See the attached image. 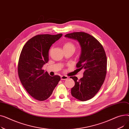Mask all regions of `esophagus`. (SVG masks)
Here are the masks:
<instances>
[{"label": "esophagus", "instance_id": "esophagus-1", "mask_svg": "<svg viewBox=\"0 0 129 129\" xmlns=\"http://www.w3.org/2000/svg\"><path fill=\"white\" fill-rule=\"evenodd\" d=\"M69 77L67 76H65V75H62L60 76V79L61 80H66L67 79H68Z\"/></svg>", "mask_w": 129, "mask_h": 129}]
</instances>
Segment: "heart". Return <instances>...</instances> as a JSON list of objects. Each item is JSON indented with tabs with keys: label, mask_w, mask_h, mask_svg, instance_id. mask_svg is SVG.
<instances>
[{
	"label": "heart",
	"mask_w": 129,
	"mask_h": 129,
	"mask_svg": "<svg viewBox=\"0 0 129 129\" xmlns=\"http://www.w3.org/2000/svg\"><path fill=\"white\" fill-rule=\"evenodd\" d=\"M64 49L72 50L74 52L76 49V47H75V45H74L73 43L69 42H66L64 44Z\"/></svg>",
	"instance_id": "b5f03b06"
}]
</instances>
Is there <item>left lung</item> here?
<instances>
[{
    "instance_id": "8db88e82",
    "label": "left lung",
    "mask_w": 129,
    "mask_h": 129,
    "mask_svg": "<svg viewBox=\"0 0 129 129\" xmlns=\"http://www.w3.org/2000/svg\"><path fill=\"white\" fill-rule=\"evenodd\" d=\"M65 37L79 42L82 52L76 67L79 71L85 70L83 77L79 80L76 76L70 77L75 82L72 95L82 101L90 99L100 90L106 78L107 59L105 50L96 38L85 32H73Z\"/></svg>"
}]
</instances>
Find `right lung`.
Here are the masks:
<instances>
[{
  "instance_id": "obj_1",
  "label": "right lung",
  "mask_w": 129,
  "mask_h": 129,
  "mask_svg": "<svg viewBox=\"0 0 129 129\" xmlns=\"http://www.w3.org/2000/svg\"><path fill=\"white\" fill-rule=\"evenodd\" d=\"M62 35L36 36L28 41L20 54L19 79L26 91L36 100L44 101L49 98L60 80L59 76H51L42 68L49 61L50 47Z\"/></svg>"
}]
</instances>
